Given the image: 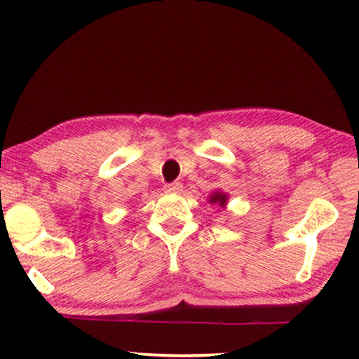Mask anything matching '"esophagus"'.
<instances>
[{
	"label": "esophagus",
	"mask_w": 359,
	"mask_h": 359,
	"mask_svg": "<svg viewBox=\"0 0 359 359\" xmlns=\"http://www.w3.org/2000/svg\"><path fill=\"white\" fill-rule=\"evenodd\" d=\"M182 188H184V185H182L180 182H172V184H166L165 185V190L168 193H180Z\"/></svg>",
	"instance_id": "obj_1"
}]
</instances>
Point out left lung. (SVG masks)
Wrapping results in <instances>:
<instances>
[{
  "label": "left lung",
  "instance_id": "8db88e82",
  "mask_svg": "<svg viewBox=\"0 0 359 359\" xmlns=\"http://www.w3.org/2000/svg\"><path fill=\"white\" fill-rule=\"evenodd\" d=\"M208 201L210 204H218V205H222V208H224V205H226V201H228V194L223 193V191H214V193H210Z\"/></svg>",
  "mask_w": 359,
  "mask_h": 359
}]
</instances>
